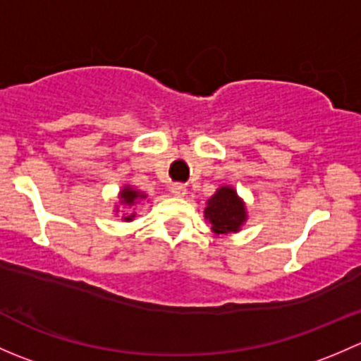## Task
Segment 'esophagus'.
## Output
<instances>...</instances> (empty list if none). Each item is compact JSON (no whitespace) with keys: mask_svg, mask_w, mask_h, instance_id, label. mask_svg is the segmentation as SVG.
<instances>
[{"mask_svg":"<svg viewBox=\"0 0 361 361\" xmlns=\"http://www.w3.org/2000/svg\"><path fill=\"white\" fill-rule=\"evenodd\" d=\"M171 192H173V195H176V197H183V195L187 194V188L181 183H174L173 187H171Z\"/></svg>","mask_w":361,"mask_h":361,"instance_id":"obj_1","label":"esophagus"}]
</instances>
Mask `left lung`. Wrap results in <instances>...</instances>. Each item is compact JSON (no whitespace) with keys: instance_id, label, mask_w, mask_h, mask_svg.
Instances as JSON below:
<instances>
[{"instance_id":"1","label":"left lung","mask_w":361,"mask_h":361,"mask_svg":"<svg viewBox=\"0 0 361 361\" xmlns=\"http://www.w3.org/2000/svg\"><path fill=\"white\" fill-rule=\"evenodd\" d=\"M213 231L216 234H228L238 232L243 221L246 220L245 204L238 197L234 188L221 187L216 194L207 201V207L204 211Z\"/></svg>"}]
</instances>
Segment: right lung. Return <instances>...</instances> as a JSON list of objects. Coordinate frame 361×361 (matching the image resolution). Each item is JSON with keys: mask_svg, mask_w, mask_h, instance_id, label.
<instances>
[{"mask_svg": "<svg viewBox=\"0 0 361 361\" xmlns=\"http://www.w3.org/2000/svg\"><path fill=\"white\" fill-rule=\"evenodd\" d=\"M145 197H147V195L141 194V192H137V190H134V188H130V187H126L122 192H120V201H122V204H126V206H133L137 199H145ZM133 218H134V213L129 214V216H123V220L130 221Z\"/></svg>", "mask_w": 361, "mask_h": 361, "instance_id": "obj_1", "label": "right lung"}]
</instances>
